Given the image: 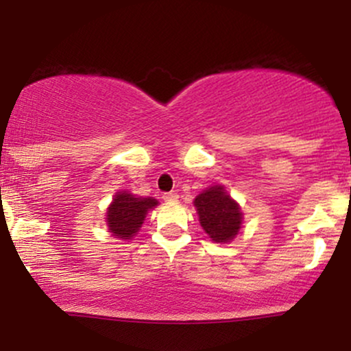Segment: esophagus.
Listing matches in <instances>:
<instances>
[{"label": "esophagus", "instance_id": "1", "mask_svg": "<svg viewBox=\"0 0 351 351\" xmlns=\"http://www.w3.org/2000/svg\"><path fill=\"white\" fill-rule=\"evenodd\" d=\"M163 199L167 201V203H175V201H178V195H176V193H165Z\"/></svg>", "mask_w": 351, "mask_h": 351}]
</instances>
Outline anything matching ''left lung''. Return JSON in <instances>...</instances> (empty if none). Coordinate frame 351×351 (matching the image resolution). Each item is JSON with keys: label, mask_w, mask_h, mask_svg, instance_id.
Segmentation results:
<instances>
[{"label": "left lung", "mask_w": 351, "mask_h": 351, "mask_svg": "<svg viewBox=\"0 0 351 351\" xmlns=\"http://www.w3.org/2000/svg\"><path fill=\"white\" fill-rule=\"evenodd\" d=\"M199 223L215 243H229L243 224V213L221 184L204 189L195 198Z\"/></svg>", "instance_id": "left-lung-1"}]
</instances>
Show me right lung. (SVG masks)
Wrapping results in <instances>:
<instances>
[{"instance_id": "obj_1", "label": "right lung", "mask_w": 351, "mask_h": 351, "mask_svg": "<svg viewBox=\"0 0 351 351\" xmlns=\"http://www.w3.org/2000/svg\"><path fill=\"white\" fill-rule=\"evenodd\" d=\"M158 204L155 198H140L128 191H119L107 208V226L112 236L130 239L142 228L145 216Z\"/></svg>"}]
</instances>
